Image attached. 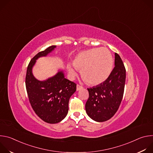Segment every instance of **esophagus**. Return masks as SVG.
Segmentation results:
<instances>
[{"label": "esophagus", "instance_id": "34e87169", "mask_svg": "<svg viewBox=\"0 0 153 153\" xmlns=\"http://www.w3.org/2000/svg\"><path fill=\"white\" fill-rule=\"evenodd\" d=\"M83 88V87L82 86V85H77V90H79L80 89H82Z\"/></svg>", "mask_w": 153, "mask_h": 153}]
</instances>
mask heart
<instances>
[{"label": "heart", "mask_w": 153, "mask_h": 153, "mask_svg": "<svg viewBox=\"0 0 153 153\" xmlns=\"http://www.w3.org/2000/svg\"><path fill=\"white\" fill-rule=\"evenodd\" d=\"M74 67L82 71L83 80L90 85H97L106 80L113 66L111 53L105 48H93L79 53L73 60ZM70 74L76 75L75 70L68 65Z\"/></svg>", "instance_id": "heart-1"}]
</instances>
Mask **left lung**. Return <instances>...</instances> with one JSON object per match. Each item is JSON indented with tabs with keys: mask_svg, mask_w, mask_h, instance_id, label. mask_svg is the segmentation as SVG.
<instances>
[{
	"mask_svg": "<svg viewBox=\"0 0 153 153\" xmlns=\"http://www.w3.org/2000/svg\"><path fill=\"white\" fill-rule=\"evenodd\" d=\"M115 67L103 83L87 88L89 97L85 104L87 114L96 122H105L117 112L123 98L126 70L122 59L115 53Z\"/></svg>",
	"mask_w": 153,
	"mask_h": 153,
	"instance_id": "obj_1",
	"label": "left lung"
}]
</instances>
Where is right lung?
Listing matches in <instances>:
<instances>
[{"mask_svg": "<svg viewBox=\"0 0 153 153\" xmlns=\"http://www.w3.org/2000/svg\"><path fill=\"white\" fill-rule=\"evenodd\" d=\"M55 45L38 53L30 60L25 77L26 89L35 113L44 122L57 123L67 115L70 97L76 90V83L64 77L62 71L45 81H39L32 74L36 59L45 56Z\"/></svg>", "mask_w": 153, "mask_h": 153, "instance_id": "add662e5", "label": "right lung"}]
</instances>
